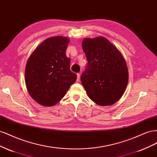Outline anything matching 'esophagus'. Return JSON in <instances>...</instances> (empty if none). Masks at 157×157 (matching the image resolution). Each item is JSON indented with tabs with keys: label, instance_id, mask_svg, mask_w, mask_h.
Listing matches in <instances>:
<instances>
[{
	"label": "esophagus",
	"instance_id": "esophagus-1",
	"mask_svg": "<svg viewBox=\"0 0 157 157\" xmlns=\"http://www.w3.org/2000/svg\"><path fill=\"white\" fill-rule=\"evenodd\" d=\"M80 73H78L77 74V81H79L80 80Z\"/></svg>",
	"mask_w": 157,
	"mask_h": 157
}]
</instances>
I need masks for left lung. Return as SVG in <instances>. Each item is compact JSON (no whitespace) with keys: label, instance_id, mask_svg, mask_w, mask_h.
<instances>
[{"label":"left lung","instance_id":"left-lung-1","mask_svg":"<svg viewBox=\"0 0 157 157\" xmlns=\"http://www.w3.org/2000/svg\"><path fill=\"white\" fill-rule=\"evenodd\" d=\"M88 66L81 82L88 97L99 105H111L124 94L128 82L126 60L106 38H85L82 42Z\"/></svg>","mask_w":157,"mask_h":157}]
</instances>
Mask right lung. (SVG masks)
<instances>
[{
  "label": "right lung",
  "mask_w": 157,
  "mask_h": 157,
  "mask_svg": "<svg viewBox=\"0 0 157 157\" xmlns=\"http://www.w3.org/2000/svg\"><path fill=\"white\" fill-rule=\"evenodd\" d=\"M69 39L50 37L41 42L28 59L25 70L26 88L31 97L43 106H53L62 99L77 76L70 70L65 54Z\"/></svg>",
  "instance_id": "1"
}]
</instances>
